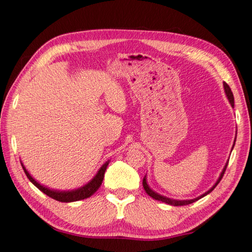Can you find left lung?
I'll list each match as a JSON object with an SVG mask.
<instances>
[{
  "label": "left lung",
  "mask_w": 252,
  "mask_h": 252,
  "mask_svg": "<svg viewBox=\"0 0 252 252\" xmlns=\"http://www.w3.org/2000/svg\"><path fill=\"white\" fill-rule=\"evenodd\" d=\"M224 90H225V93H226V96H227L228 100H229V102H230V105L234 107V95H233V92H231L230 87L228 86V84H227V83H224ZM233 147H234V146H233ZM227 165H228V161H227V164L225 165L224 169H223V171H221V174H220V176L219 180L216 181V184H215L213 187H212V188H211L208 192H205L204 194H202L201 196H198V198H196V199H193V200H186V201H185V200H184V201L172 200V199L166 198V196H162V195H160V194H158V193H156V192H154V191H153L152 189H150V187H149V185H147V182H146V178H145V177H144V178H143V188H144V190L146 191V193H147V194H149L150 196H152L153 199L157 200V201H161V202H164V203L170 204V205H174V206L188 205V204L193 203V202H195V201H198V200H199V199H201V198H203V196H205L206 194H209L210 192H212V191L214 190L215 187L220 184V181L221 180V178H223V176H224V174H225V170H226V168H227Z\"/></svg>",
  "instance_id": "8db88e82"
}]
</instances>
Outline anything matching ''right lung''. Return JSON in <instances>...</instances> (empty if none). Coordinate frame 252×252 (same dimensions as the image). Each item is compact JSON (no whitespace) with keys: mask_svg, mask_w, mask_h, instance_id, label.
Instances as JSON below:
<instances>
[{"mask_svg":"<svg viewBox=\"0 0 252 252\" xmlns=\"http://www.w3.org/2000/svg\"><path fill=\"white\" fill-rule=\"evenodd\" d=\"M108 164H109V161L105 162V164L101 166L99 171L97 172V175L94 177V178L90 182H88L87 185L82 187V188H80V189L73 190V191H56V190L48 189V188H46V187H43L40 184H38V182L28 174V171L26 170V168H25L23 164H22V166H23L25 174H26V176H27V178L31 180L39 190L42 191L44 194H47L48 196H50V198L57 200V201H60V202H74V201H80V200L90 198L91 195H93L98 189H99V187L102 184L103 176H105V171L107 169Z\"/></svg>","mask_w":252,"mask_h":252,"instance_id":"add662e5","label":"right lung"}]
</instances>
